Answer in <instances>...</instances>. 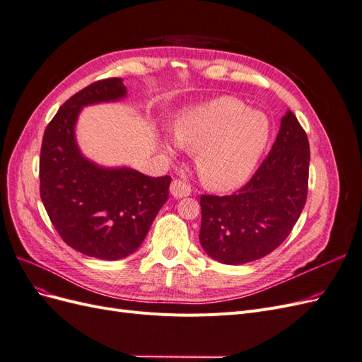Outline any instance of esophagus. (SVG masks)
<instances>
[{"label":"esophagus","mask_w":362,"mask_h":362,"mask_svg":"<svg viewBox=\"0 0 362 362\" xmlns=\"http://www.w3.org/2000/svg\"><path fill=\"white\" fill-rule=\"evenodd\" d=\"M192 193L190 184H187L182 180H173L170 184V194L173 198H184V196H189Z\"/></svg>","instance_id":"obj_1"}]
</instances>
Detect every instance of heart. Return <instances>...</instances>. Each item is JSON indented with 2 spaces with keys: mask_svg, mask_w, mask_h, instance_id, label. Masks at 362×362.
Returning a JSON list of instances; mask_svg holds the SVG:
<instances>
[{
  "mask_svg": "<svg viewBox=\"0 0 362 362\" xmlns=\"http://www.w3.org/2000/svg\"><path fill=\"white\" fill-rule=\"evenodd\" d=\"M269 129L264 113L247 110L237 98L222 96L185 113L175 127V137L187 151H199L196 166L208 187L229 190L254 170Z\"/></svg>",
  "mask_w": 362,
  "mask_h": 362,
  "instance_id": "b5f03b06",
  "label": "heart"
}]
</instances>
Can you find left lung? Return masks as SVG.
I'll return each instance as SVG.
<instances>
[{"label":"left lung","instance_id":"obj_1","mask_svg":"<svg viewBox=\"0 0 362 362\" xmlns=\"http://www.w3.org/2000/svg\"><path fill=\"white\" fill-rule=\"evenodd\" d=\"M310 144L293 112L269 156L233 194L201 196L204 250L223 264H243L269 255L288 237L308 194Z\"/></svg>","mask_w":362,"mask_h":362}]
</instances>
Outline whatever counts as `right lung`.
Segmentation results:
<instances>
[{
  "mask_svg": "<svg viewBox=\"0 0 362 362\" xmlns=\"http://www.w3.org/2000/svg\"><path fill=\"white\" fill-rule=\"evenodd\" d=\"M125 93L122 80L105 78L71 96L43 133L39 160L40 199L63 242L110 261L141 245L170 185L169 175L152 178L127 168H98L76 148L74 125L81 107Z\"/></svg>",
  "mask_w": 362,
  "mask_h": 362,
  "instance_id": "obj_1",
  "label": "right lung"
}]
</instances>
